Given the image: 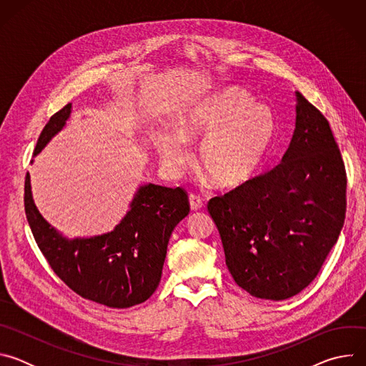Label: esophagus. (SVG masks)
<instances>
[{"label":"esophagus","instance_id":"1","mask_svg":"<svg viewBox=\"0 0 366 366\" xmlns=\"http://www.w3.org/2000/svg\"><path fill=\"white\" fill-rule=\"evenodd\" d=\"M188 198H189V207H191L192 212H197V210H199V208H202L204 202H202V198L199 195L189 194Z\"/></svg>","mask_w":366,"mask_h":366}]
</instances>
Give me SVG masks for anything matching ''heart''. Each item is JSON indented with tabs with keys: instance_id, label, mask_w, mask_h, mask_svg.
<instances>
[{
	"instance_id": "1",
	"label": "heart",
	"mask_w": 366,
	"mask_h": 366,
	"mask_svg": "<svg viewBox=\"0 0 366 366\" xmlns=\"http://www.w3.org/2000/svg\"><path fill=\"white\" fill-rule=\"evenodd\" d=\"M275 136L272 113L240 88H224L199 99L179 119L178 132L158 136V150L168 167L188 159L187 142H201L198 162L219 185L236 187L264 164Z\"/></svg>"
}]
</instances>
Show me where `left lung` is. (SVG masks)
I'll use <instances>...</instances> for the list:
<instances>
[{
    "instance_id": "1",
    "label": "left lung",
    "mask_w": 366,
    "mask_h": 366,
    "mask_svg": "<svg viewBox=\"0 0 366 366\" xmlns=\"http://www.w3.org/2000/svg\"><path fill=\"white\" fill-rule=\"evenodd\" d=\"M282 161L207 204L234 282L250 295L287 300L315 280L346 214V171L327 119L297 92Z\"/></svg>"
}]
</instances>
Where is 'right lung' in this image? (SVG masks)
Returning a JSON list of instances; mask_svg holds the SVG:
<instances>
[{
    "mask_svg": "<svg viewBox=\"0 0 366 366\" xmlns=\"http://www.w3.org/2000/svg\"><path fill=\"white\" fill-rule=\"evenodd\" d=\"M71 109L72 104H66L49 119L34 154L65 126ZM24 210L47 264L74 292L112 308H127L146 301L158 288L169 237L188 216L189 201L181 187L149 184L139 188L130 212L112 233L68 240L37 212L27 172Z\"/></svg>",
    "mask_w": 366,
    "mask_h": 366,
    "instance_id": "1",
    "label": "right lung"
}]
</instances>
